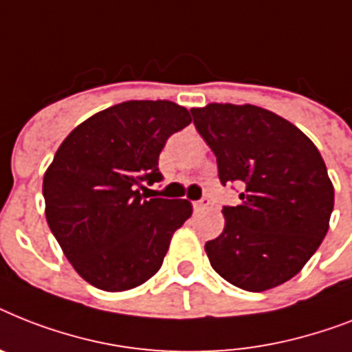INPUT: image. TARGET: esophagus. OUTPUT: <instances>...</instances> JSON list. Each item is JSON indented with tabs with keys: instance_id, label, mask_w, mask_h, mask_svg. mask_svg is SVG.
<instances>
[{
	"instance_id": "34e87169",
	"label": "esophagus",
	"mask_w": 352,
	"mask_h": 352,
	"mask_svg": "<svg viewBox=\"0 0 352 352\" xmlns=\"http://www.w3.org/2000/svg\"><path fill=\"white\" fill-rule=\"evenodd\" d=\"M208 206H210V199H208V197H204L202 201L193 202V210H195V211H202V210H206Z\"/></svg>"
}]
</instances>
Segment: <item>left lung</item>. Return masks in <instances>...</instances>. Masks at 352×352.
Returning <instances> with one entry per match:
<instances>
[{
  "instance_id": "8db88e82",
  "label": "left lung",
  "mask_w": 352,
  "mask_h": 352,
  "mask_svg": "<svg viewBox=\"0 0 352 352\" xmlns=\"http://www.w3.org/2000/svg\"><path fill=\"white\" fill-rule=\"evenodd\" d=\"M222 184L242 186L224 231L206 242L211 267L245 291L273 289L302 271L329 230L334 188L318 148L284 117L255 104L191 108Z\"/></svg>"
}]
</instances>
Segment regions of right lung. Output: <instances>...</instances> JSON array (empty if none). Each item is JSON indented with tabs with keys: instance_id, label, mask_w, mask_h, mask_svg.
I'll use <instances>...</instances> for the list:
<instances>
[{
	"instance_id": "obj_1",
	"label": "right lung",
	"mask_w": 352,
	"mask_h": 352,
	"mask_svg": "<svg viewBox=\"0 0 352 352\" xmlns=\"http://www.w3.org/2000/svg\"><path fill=\"white\" fill-rule=\"evenodd\" d=\"M191 122L171 101H124L74 128L43 177L50 231L88 284L119 293L161 270L171 236L191 217L186 199H150L159 153Z\"/></svg>"
}]
</instances>
